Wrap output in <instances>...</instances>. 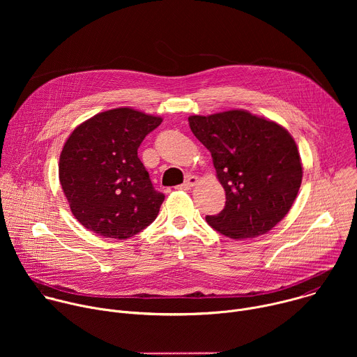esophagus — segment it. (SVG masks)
<instances>
[{"mask_svg": "<svg viewBox=\"0 0 357 357\" xmlns=\"http://www.w3.org/2000/svg\"><path fill=\"white\" fill-rule=\"evenodd\" d=\"M197 183V178L196 176H193V175H190V176H188V179L182 183V185H179L178 186V189H183V190H188V189H190L193 185H196Z\"/></svg>", "mask_w": 357, "mask_h": 357, "instance_id": "34e87169", "label": "esophagus"}]
</instances>
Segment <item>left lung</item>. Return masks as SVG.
<instances>
[{
    "instance_id": "left-lung-1",
    "label": "left lung",
    "mask_w": 357,
    "mask_h": 357,
    "mask_svg": "<svg viewBox=\"0 0 357 357\" xmlns=\"http://www.w3.org/2000/svg\"><path fill=\"white\" fill-rule=\"evenodd\" d=\"M189 127L213 158L225 209L206 222L234 240L270 231L289 212L302 182L296 144L280 124L245 110L190 116Z\"/></svg>"
}]
</instances>
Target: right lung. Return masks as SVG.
<instances>
[{
	"instance_id": "obj_1",
	"label": "right lung",
	"mask_w": 357,
	"mask_h": 357,
	"mask_svg": "<svg viewBox=\"0 0 357 357\" xmlns=\"http://www.w3.org/2000/svg\"><path fill=\"white\" fill-rule=\"evenodd\" d=\"M161 117L120 107L77 126L59 158V181L77 222L110 238H128L154 222L165 199L138 158Z\"/></svg>"
}]
</instances>
